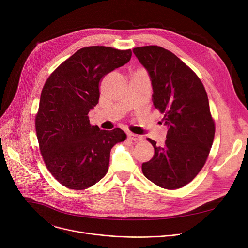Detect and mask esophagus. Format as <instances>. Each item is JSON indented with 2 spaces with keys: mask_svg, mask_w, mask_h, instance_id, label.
<instances>
[{
  "mask_svg": "<svg viewBox=\"0 0 248 248\" xmlns=\"http://www.w3.org/2000/svg\"><path fill=\"white\" fill-rule=\"evenodd\" d=\"M127 138H128V140H134V141H138V140H141V136L135 135V134H131V133H127Z\"/></svg>",
  "mask_w": 248,
  "mask_h": 248,
  "instance_id": "esophagus-1",
  "label": "esophagus"
}]
</instances>
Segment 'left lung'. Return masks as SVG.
<instances>
[{"mask_svg":"<svg viewBox=\"0 0 248 248\" xmlns=\"http://www.w3.org/2000/svg\"><path fill=\"white\" fill-rule=\"evenodd\" d=\"M153 87V103L164 113L166 143L141 166L144 176L156 186L176 189L186 186L204 166L216 127L202 82L174 54L157 46L135 47Z\"/></svg>","mask_w":248,"mask_h":248,"instance_id":"left-lung-1","label":"left lung"}]
</instances>
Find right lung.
Segmentation results:
<instances>
[{"instance_id":"1","label":"right lung","mask_w":248,"mask_h":248,"mask_svg":"<svg viewBox=\"0 0 248 248\" xmlns=\"http://www.w3.org/2000/svg\"><path fill=\"white\" fill-rule=\"evenodd\" d=\"M131 51L103 46L78 49L49 76L43 88L36 131L52 175L71 189H86L108 172L111 147L126 139L121 128L91 125L104 76L129 62Z\"/></svg>"}]
</instances>
